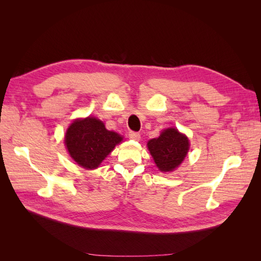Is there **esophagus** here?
I'll return each instance as SVG.
<instances>
[{
    "label": "esophagus",
    "instance_id": "1",
    "mask_svg": "<svg viewBox=\"0 0 261 261\" xmlns=\"http://www.w3.org/2000/svg\"><path fill=\"white\" fill-rule=\"evenodd\" d=\"M128 138L133 140H139L140 139V134L137 132H128Z\"/></svg>",
    "mask_w": 261,
    "mask_h": 261
}]
</instances>
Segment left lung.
Returning <instances> with one entry per match:
<instances>
[{
	"mask_svg": "<svg viewBox=\"0 0 261 261\" xmlns=\"http://www.w3.org/2000/svg\"><path fill=\"white\" fill-rule=\"evenodd\" d=\"M148 149L162 172L173 171L185 159L189 149L188 139L175 128H168L159 138L149 140Z\"/></svg>",
	"mask_w": 261,
	"mask_h": 261,
	"instance_id": "left-lung-1",
	"label": "left lung"
}]
</instances>
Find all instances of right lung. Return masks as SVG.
I'll return each instance as SVG.
<instances>
[{"label": "right lung", "instance_id": "add662e5", "mask_svg": "<svg viewBox=\"0 0 261 261\" xmlns=\"http://www.w3.org/2000/svg\"><path fill=\"white\" fill-rule=\"evenodd\" d=\"M123 138L106 128L98 118L87 117L69 126L65 145L70 156L86 169H96Z\"/></svg>", "mask_w": 261, "mask_h": 261}]
</instances>
